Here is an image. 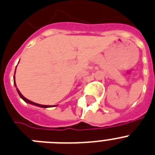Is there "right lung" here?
<instances>
[{"mask_svg":"<svg viewBox=\"0 0 155 155\" xmlns=\"http://www.w3.org/2000/svg\"><path fill=\"white\" fill-rule=\"evenodd\" d=\"M15 70H16V68H15ZM14 84H15V86L16 87V84H15V75H14ZM16 90L17 92H18V95H19V96H20L21 98H22V100H24L26 103H27V104H32V105H34V106H37V107H42V108H47V107H50L51 106H48V105H41V104H36V103H34V102H32V101H30V100H27L26 98H25L24 96H22V94H21V92H19V90H18V88H16Z\"/></svg>","mask_w":155,"mask_h":155,"instance_id":"right-lung-1","label":"right lung"}]
</instances>
